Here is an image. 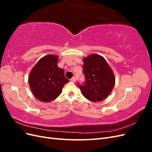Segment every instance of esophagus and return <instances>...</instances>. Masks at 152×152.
Returning a JSON list of instances; mask_svg holds the SVG:
<instances>
[{
  "label": "esophagus",
  "instance_id": "1",
  "mask_svg": "<svg viewBox=\"0 0 152 152\" xmlns=\"http://www.w3.org/2000/svg\"><path fill=\"white\" fill-rule=\"evenodd\" d=\"M75 80H76V79H75V77H72V79H70V81H71V82H75Z\"/></svg>",
  "mask_w": 152,
  "mask_h": 152
}]
</instances>
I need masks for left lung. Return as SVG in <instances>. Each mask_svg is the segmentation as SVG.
Listing matches in <instances>:
<instances>
[{
	"instance_id": "left-lung-1",
	"label": "left lung",
	"mask_w": 152,
	"mask_h": 152,
	"mask_svg": "<svg viewBox=\"0 0 152 152\" xmlns=\"http://www.w3.org/2000/svg\"><path fill=\"white\" fill-rule=\"evenodd\" d=\"M83 72L86 80L79 86L81 93L93 102H102L112 91L115 77L107 60L101 55L91 54L83 58Z\"/></svg>"
}]
</instances>
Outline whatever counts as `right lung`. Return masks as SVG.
Segmentation results:
<instances>
[{
    "mask_svg": "<svg viewBox=\"0 0 152 152\" xmlns=\"http://www.w3.org/2000/svg\"><path fill=\"white\" fill-rule=\"evenodd\" d=\"M58 56L48 54L40 58L31 69L28 76L30 88L40 102L49 103L61 94L69 80L65 72L58 66Z\"/></svg>",
    "mask_w": 152,
    "mask_h": 152,
    "instance_id": "add662e5",
    "label": "right lung"
}]
</instances>
